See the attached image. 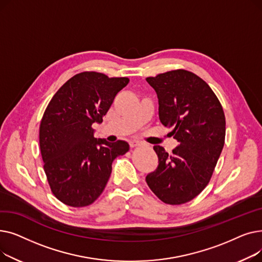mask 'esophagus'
<instances>
[{"mask_svg": "<svg viewBox=\"0 0 262 262\" xmlns=\"http://www.w3.org/2000/svg\"><path fill=\"white\" fill-rule=\"evenodd\" d=\"M139 144H140L139 141H130V142H129L130 147H136L137 145H139Z\"/></svg>", "mask_w": 262, "mask_h": 262, "instance_id": "1", "label": "esophagus"}]
</instances>
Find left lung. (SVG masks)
I'll return each instance as SVG.
<instances>
[{
  "label": "left lung",
  "mask_w": 262,
  "mask_h": 262,
  "mask_svg": "<svg viewBox=\"0 0 262 262\" xmlns=\"http://www.w3.org/2000/svg\"><path fill=\"white\" fill-rule=\"evenodd\" d=\"M157 94L159 120L178 142L172 154L155 145L158 166L146 175L163 203L180 205L207 186L225 141V116L216 95L201 77L174 70L147 77Z\"/></svg>",
  "instance_id": "left-lung-1"
}]
</instances>
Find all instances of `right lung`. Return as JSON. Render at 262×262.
Masks as SVG:
<instances>
[{
    "label": "right lung",
    "mask_w": 262,
    "mask_h": 262,
    "mask_svg": "<svg viewBox=\"0 0 262 262\" xmlns=\"http://www.w3.org/2000/svg\"><path fill=\"white\" fill-rule=\"evenodd\" d=\"M127 77L96 72L74 75L55 93L40 123L39 143L45 172L53 194L72 207H84L98 199L112 174L115 158L129 144L94 138V123L101 124Z\"/></svg>",
    "instance_id": "add662e5"
}]
</instances>
